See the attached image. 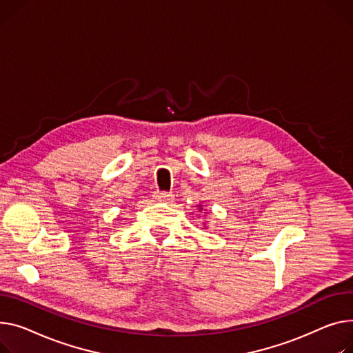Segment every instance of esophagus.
I'll list each match as a JSON object with an SVG mask.
<instances>
[{
  "label": "esophagus",
  "instance_id": "esophagus-1",
  "mask_svg": "<svg viewBox=\"0 0 353 353\" xmlns=\"http://www.w3.org/2000/svg\"><path fill=\"white\" fill-rule=\"evenodd\" d=\"M157 201H170L172 200V193H168V192H156L154 196H153Z\"/></svg>",
  "mask_w": 353,
  "mask_h": 353
}]
</instances>
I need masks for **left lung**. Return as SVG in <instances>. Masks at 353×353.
Returning a JSON list of instances; mask_svg holds the SVG:
<instances>
[{"instance_id":"left-lung-1","label":"left lung","mask_w":353,"mask_h":353,"mask_svg":"<svg viewBox=\"0 0 353 353\" xmlns=\"http://www.w3.org/2000/svg\"><path fill=\"white\" fill-rule=\"evenodd\" d=\"M199 208H200V210H201V205H199Z\"/></svg>"}]
</instances>
